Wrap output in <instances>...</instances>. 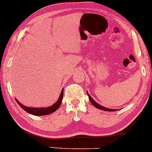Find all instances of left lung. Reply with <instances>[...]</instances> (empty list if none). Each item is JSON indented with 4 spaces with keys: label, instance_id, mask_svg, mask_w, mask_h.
<instances>
[{
    "label": "left lung",
    "instance_id": "8db88e82",
    "mask_svg": "<svg viewBox=\"0 0 152 152\" xmlns=\"http://www.w3.org/2000/svg\"><path fill=\"white\" fill-rule=\"evenodd\" d=\"M87 94H88V99H89V100H90L91 103V104H93V105L94 106V107H97L98 109H100V110H105V111H115V109L106 108V107H102V105H100L99 104H98L97 102H95L94 100L92 99V97L90 96V95H89V94L88 93V91H87Z\"/></svg>",
    "mask_w": 152,
    "mask_h": 152
}]
</instances>
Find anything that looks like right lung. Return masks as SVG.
Instances as JSON below:
<instances>
[{
    "label": "right lung",
    "instance_id": "right-lung-1",
    "mask_svg": "<svg viewBox=\"0 0 152 152\" xmlns=\"http://www.w3.org/2000/svg\"><path fill=\"white\" fill-rule=\"evenodd\" d=\"M64 96V88L62 89L61 93L60 96H59L58 99L56 102V103L53 104L50 107H39V108H37V107H26V106L22 104L20 102L18 101V99H16V102H18V104L24 110H26V112H28L30 114H32V115H48V114H50L52 113L55 112L59 107H60L61 104L62 102V99H63Z\"/></svg>",
    "mask_w": 152,
    "mask_h": 152
}]
</instances>
